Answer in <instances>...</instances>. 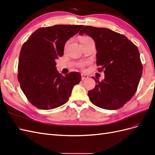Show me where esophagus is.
<instances>
[{"instance_id": "esophagus-1", "label": "esophagus", "mask_w": 155, "mask_h": 155, "mask_svg": "<svg viewBox=\"0 0 155 155\" xmlns=\"http://www.w3.org/2000/svg\"><path fill=\"white\" fill-rule=\"evenodd\" d=\"M88 76H87V75L85 74H81V79L82 80H85V79H88Z\"/></svg>"}]
</instances>
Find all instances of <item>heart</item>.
Here are the masks:
<instances>
[{"label":"heart","mask_w":155,"mask_h":155,"mask_svg":"<svg viewBox=\"0 0 155 155\" xmlns=\"http://www.w3.org/2000/svg\"><path fill=\"white\" fill-rule=\"evenodd\" d=\"M88 39H90V37H87V36H83V37H80V39H79V41H80V43H81V44H83L84 42H85L87 40H88ZM68 43H69V41H68L67 43H66V45H65V48L67 47V46L68 45Z\"/></svg>","instance_id":"b5f03b06"}]
</instances>
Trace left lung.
Listing matches in <instances>:
<instances>
[{
	"mask_svg": "<svg viewBox=\"0 0 155 155\" xmlns=\"http://www.w3.org/2000/svg\"><path fill=\"white\" fill-rule=\"evenodd\" d=\"M83 34L94 41L98 71L105 73L101 81L92 77L96 86L88 91L89 99L102 109H120L134 95L142 77L137 46L125 35L105 28L86 26L79 32Z\"/></svg>",
	"mask_w": 155,
	"mask_h": 155,
	"instance_id": "obj_1",
	"label": "left lung"
}]
</instances>
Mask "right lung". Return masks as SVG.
Masks as SVG:
<instances>
[{"label":"right lung","instance_id":"1","mask_svg":"<svg viewBox=\"0 0 155 155\" xmlns=\"http://www.w3.org/2000/svg\"><path fill=\"white\" fill-rule=\"evenodd\" d=\"M83 25H54L40 28L23 44L18 64V80L27 99L37 108L50 110L68 101L81 74L71 72L65 76L55 67V59L64 54L66 42Z\"/></svg>","mask_w":155,"mask_h":155}]
</instances>
